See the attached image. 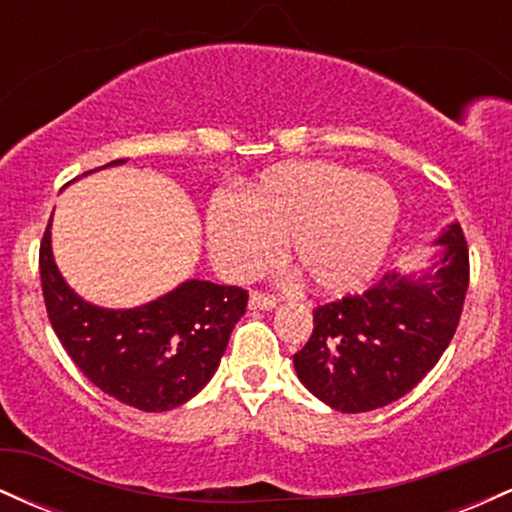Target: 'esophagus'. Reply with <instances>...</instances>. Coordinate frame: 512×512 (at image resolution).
I'll return each mask as SVG.
<instances>
[{
	"instance_id": "1",
	"label": "esophagus",
	"mask_w": 512,
	"mask_h": 512,
	"mask_svg": "<svg viewBox=\"0 0 512 512\" xmlns=\"http://www.w3.org/2000/svg\"><path fill=\"white\" fill-rule=\"evenodd\" d=\"M279 303V298L272 296V293H262V291H252L250 293V308L252 310H272Z\"/></svg>"
}]
</instances>
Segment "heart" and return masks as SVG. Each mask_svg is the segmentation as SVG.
I'll list each match as a JSON object with an SVG mask.
<instances>
[{
    "mask_svg": "<svg viewBox=\"0 0 512 512\" xmlns=\"http://www.w3.org/2000/svg\"><path fill=\"white\" fill-rule=\"evenodd\" d=\"M399 223V199L380 178L339 163L269 170L248 195H219L207 216L211 260L226 276H250L289 240L291 260L317 291H358L373 279Z\"/></svg>",
    "mask_w": 512,
    "mask_h": 512,
    "instance_id": "b5f03b06",
    "label": "heart"
}]
</instances>
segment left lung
Instances as JSON below:
<instances>
[{"instance_id":"8db88e82","label":"left lung","mask_w":512,"mask_h":512,"mask_svg":"<svg viewBox=\"0 0 512 512\" xmlns=\"http://www.w3.org/2000/svg\"><path fill=\"white\" fill-rule=\"evenodd\" d=\"M440 262L424 276L387 272L361 296L317 305L313 334L293 354L298 378L344 414L397 402L448 349L469 286L460 223L438 238Z\"/></svg>"}]
</instances>
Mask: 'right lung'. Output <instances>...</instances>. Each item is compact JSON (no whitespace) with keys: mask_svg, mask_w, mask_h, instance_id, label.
Wrapping results in <instances>:
<instances>
[{"mask_svg":"<svg viewBox=\"0 0 512 512\" xmlns=\"http://www.w3.org/2000/svg\"><path fill=\"white\" fill-rule=\"evenodd\" d=\"M120 163L125 158L103 168ZM50 226L40 240L45 308L81 373L105 395L142 411H168L195 397L219 368L248 308V291L190 279L139 308H98L64 284L52 260Z\"/></svg>","mask_w":512,"mask_h":512,"instance_id":"add662e5","label":"right lung"}]
</instances>
